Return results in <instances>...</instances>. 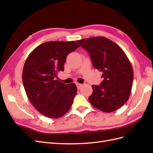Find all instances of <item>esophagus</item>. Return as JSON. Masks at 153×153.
<instances>
[{"label":"esophagus","mask_w":153,"mask_h":153,"mask_svg":"<svg viewBox=\"0 0 153 153\" xmlns=\"http://www.w3.org/2000/svg\"><path fill=\"white\" fill-rule=\"evenodd\" d=\"M76 87H77V89H80L81 87L82 86V84H79V83H76Z\"/></svg>","instance_id":"obj_1"}]
</instances>
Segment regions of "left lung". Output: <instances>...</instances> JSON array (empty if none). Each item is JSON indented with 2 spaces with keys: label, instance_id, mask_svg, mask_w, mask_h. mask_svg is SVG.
Instances as JSON below:
<instances>
[{
  "label": "left lung",
  "instance_id": "8db88e82",
  "mask_svg": "<svg viewBox=\"0 0 153 153\" xmlns=\"http://www.w3.org/2000/svg\"><path fill=\"white\" fill-rule=\"evenodd\" d=\"M89 52L94 68L103 72L100 85H92L89 101L105 112L120 108L128 101L133 81L131 64L126 53L112 41L103 36L76 41Z\"/></svg>",
  "mask_w": 153,
  "mask_h": 153
}]
</instances>
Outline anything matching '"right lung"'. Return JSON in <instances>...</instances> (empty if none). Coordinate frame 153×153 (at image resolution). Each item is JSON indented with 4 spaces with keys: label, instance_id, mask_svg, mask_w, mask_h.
I'll use <instances>...</instances> for the list:
<instances>
[{
    "label": "right lung",
    "instance_id": "obj_1",
    "mask_svg": "<svg viewBox=\"0 0 153 153\" xmlns=\"http://www.w3.org/2000/svg\"><path fill=\"white\" fill-rule=\"evenodd\" d=\"M80 46L75 41H48L29 55L22 72L25 92L36 110L46 117L59 118L66 114L77 92L76 85L57 80L64 71L68 54Z\"/></svg>",
    "mask_w": 153,
    "mask_h": 153
}]
</instances>
